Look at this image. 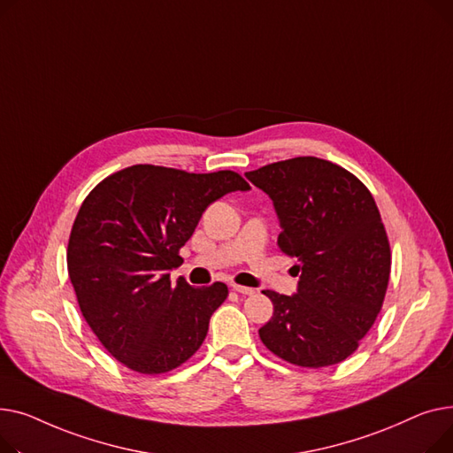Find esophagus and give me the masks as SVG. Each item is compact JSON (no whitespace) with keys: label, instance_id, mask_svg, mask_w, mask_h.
<instances>
[{"label":"esophagus","instance_id":"1","mask_svg":"<svg viewBox=\"0 0 453 453\" xmlns=\"http://www.w3.org/2000/svg\"><path fill=\"white\" fill-rule=\"evenodd\" d=\"M230 287H232L235 292H239V295H254V288H250V287L237 285V283H232Z\"/></svg>","mask_w":453,"mask_h":453}]
</instances>
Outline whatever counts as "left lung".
I'll return each instance as SVG.
<instances>
[{
  "instance_id": "left-lung-1",
  "label": "left lung",
  "mask_w": 453,
  "mask_h": 453,
  "mask_svg": "<svg viewBox=\"0 0 453 453\" xmlns=\"http://www.w3.org/2000/svg\"><path fill=\"white\" fill-rule=\"evenodd\" d=\"M245 175L274 203L280 250L300 263L295 296L263 290L274 312L261 342L300 367L345 360L375 324L389 281V239L373 196L351 172L318 157Z\"/></svg>"
}]
</instances>
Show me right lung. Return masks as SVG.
I'll use <instances>...</instances> for the list:
<instances>
[{
	"mask_svg": "<svg viewBox=\"0 0 453 453\" xmlns=\"http://www.w3.org/2000/svg\"><path fill=\"white\" fill-rule=\"evenodd\" d=\"M249 188L230 170L135 165L89 192L71 228L67 271L80 311L113 358L137 373L161 375L201 348L228 287L172 283L168 271L182 263L179 250L206 206Z\"/></svg>",
	"mask_w": 453,
	"mask_h": 453,
	"instance_id": "right-lung-1",
	"label": "right lung"
}]
</instances>
